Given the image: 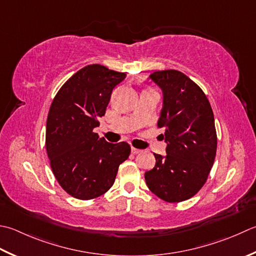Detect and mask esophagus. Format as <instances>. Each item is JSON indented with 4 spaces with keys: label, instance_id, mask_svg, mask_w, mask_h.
I'll list each match as a JSON object with an SVG mask.
<instances>
[{
    "label": "esophagus",
    "instance_id": "1",
    "mask_svg": "<svg viewBox=\"0 0 256 256\" xmlns=\"http://www.w3.org/2000/svg\"><path fill=\"white\" fill-rule=\"evenodd\" d=\"M131 152H132L133 154H138V153H141L142 151H141V150H138V148H131Z\"/></svg>",
    "mask_w": 256,
    "mask_h": 256
}]
</instances>
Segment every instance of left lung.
<instances>
[{
  "mask_svg": "<svg viewBox=\"0 0 256 256\" xmlns=\"http://www.w3.org/2000/svg\"><path fill=\"white\" fill-rule=\"evenodd\" d=\"M162 91L158 126L166 154L144 174L148 188L166 202H182L204 185L216 154V132L211 105L203 91L175 70L155 71L148 78Z\"/></svg>",
  "mask_w": 256,
  "mask_h": 256,
  "instance_id": "1",
  "label": "left lung"
}]
</instances>
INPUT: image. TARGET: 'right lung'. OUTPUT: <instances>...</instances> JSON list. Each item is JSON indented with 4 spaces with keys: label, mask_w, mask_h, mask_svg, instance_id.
<instances>
[{
    "label": "right lung",
    "mask_w": 256,
    "mask_h": 256,
    "mask_svg": "<svg viewBox=\"0 0 256 256\" xmlns=\"http://www.w3.org/2000/svg\"><path fill=\"white\" fill-rule=\"evenodd\" d=\"M125 78L103 65H88L65 82L51 104L48 156L54 176L73 198L91 200L108 191L131 152L126 142L108 143L93 132L113 88Z\"/></svg>",
    "instance_id": "1"
}]
</instances>
